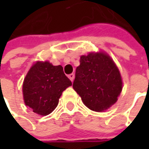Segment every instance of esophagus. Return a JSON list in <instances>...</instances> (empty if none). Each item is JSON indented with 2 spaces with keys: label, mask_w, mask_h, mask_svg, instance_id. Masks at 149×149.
I'll use <instances>...</instances> for the list:
<instances>
[{
  "label": "esophagus",
  "mask_w": 149,
  "mask_h": 149,
  "mask_svg": "<svg viewBox=\"0 0 149 149\" xmlns=\"http://www.w3.org/2000/svg\"><path fill=\"white\" fill-rule=\"evenodd\" d=\"M68 77H69V79L73 82V80H74V74H69Z\"/></svg>",
  "instance_id": "esophagus-1"
}]
</instances>
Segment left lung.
I'll return each instance as SVG.
<instances>
[{
	"instance_id": "obj_1",
	"label": "left lung",
	"mask_w": 149,
	"mask_h": 149,
	"mask_svg": "<svg viewBox=\"0 0 149 149\" xmlns=\"http://www.w3.org/2000/svg\"><path fill=\"white\" fill-rule=\"evenodd\" d=\"M75 70L73 88L89 109L104 111L118 100L123 82L113 60L104 52L82 55Z\"/></svg>"
}]
</instances>
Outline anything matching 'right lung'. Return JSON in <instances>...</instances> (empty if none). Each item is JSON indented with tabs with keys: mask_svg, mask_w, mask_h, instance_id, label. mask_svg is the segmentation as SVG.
Returning <instances> with one entry per match:
<instances>
[{
	"mask_svg": "<svg viewBox=\"0 0 149 149\" xmlns=\"http://www.w3.org/2000/svg\"><path fill=\"white\" fill-rule=\"evenodd\" d=\"M71 85L62 66H54L49 61H37L31 66L23 82L25 104L34 113L48 115L57 107L63 91Z\"/></svg>",
	"mask_w": 149,
	"mask_h": 149,
	"instance_id": "obj_1",
	"label": "right lung"
}]
</instances>
